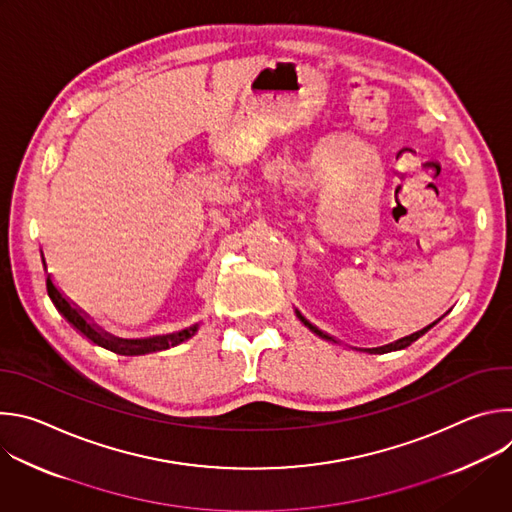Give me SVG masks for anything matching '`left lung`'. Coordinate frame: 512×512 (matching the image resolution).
Listing matches in <instances>:
<instances>
[{
    "instance_id": "left-lung-1",
    "label": "left lung",
    "mask_w": 512,
    "mask_h": 512,
    "mask_svg": "<svg viewBox=\"0 0 512 512\" xmlns=\"http://www.w3.org/2000/svg\"><path fill=\"white\" fill-rule=\"evenodd\" d=\"M296 316H298V318L304 322V326H308L314 334H318V336H320V338H324V340H332V342H334V338H332V336H328L326 332H322V330H318L314 324H310V322H308V320H306L298 310H296ZM433 324H435V322H433ZM433 324H429L427 328H423V330H419V332H415V334H411V336H405V338H401V340H397V342H393V344H387V346H381V348H373V350H369V352H371V354H373V352H375V354H385V352H393V350H403V348L411 346L419 336H423V334H425Z\"/></svg>"
}]
</instances>
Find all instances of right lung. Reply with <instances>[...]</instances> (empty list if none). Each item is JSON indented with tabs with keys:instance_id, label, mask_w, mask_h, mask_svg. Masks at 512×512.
Listing matches in <instances>:
<instances>
[{
	"instance_id": "1",
	"label": "right lung",
	"mask_w": 512,
	"mask_h": 512,
	"mask_svg": "<svg viewBox=\"0 0 512 512\" xmlns=\"http://www.w3.org/2000/svg\"><path fill=\"white\" fill-rule=\"evenodd\" d=\"M48 296L50 300L54 302L56 310L75 326L85 338H89L93 344L105 348V350H111L115 354H121V356H141V354H154V352H162V350H168L172 346H178L180 342H186L188 338H192L198 330V326H192L188 330H182L178 334H170V336H162V338H148V340H121V338H113L105 332H101L95 324H91L87 320V316L75 308V304H70L60 291L58 287L54 285V281L50 279L48 275Z\"/></svg>"
}]
</instances>
